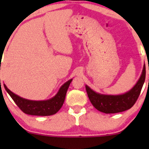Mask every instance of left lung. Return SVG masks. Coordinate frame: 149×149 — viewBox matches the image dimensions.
<instances>
[{
  "label": "left lung",
  "instance_id": "obj_1",
  "mask_svg": "<svg viewBox=\"0 0 149 149\" xmlns=\"http://www.w3.org/2000/svg\"><path fill=\"white\" fill-rule=\"evenodd\" d=\"M146 79V65L136 85L127 92L120 95H105L95 92L87 85L86 90L93 106L100 112L106 114L121 112L130 109L139 98Z\"/></svg>",
  "mask_w": 149,
  "mask_h": 149
}]
</instances>
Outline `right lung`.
I'll use <instances>...</instances> for the list:
<instances>
[{
	"label": "right lung",
	"instance_id": "1",
	"mask_svg": "<svg viewBox=\"0 0 149 149\" xmlns=\"http://www.w3.org/2000/svg\"><path fill=\"white\" fill-rule=\"evenodd\" d=\"M71 81L72 79H70L65 82L60 88L59 91L55 97L48 100L43 101H32L22 98L10 91L5 84L3 85L5 89L10 96L12 100L22 112L30 115L49 116L57 113L63 106L65 101L66 92Z\"/></svg>",
	"mask_w": 149,
	"mask_h": 149
}]
</instances>
